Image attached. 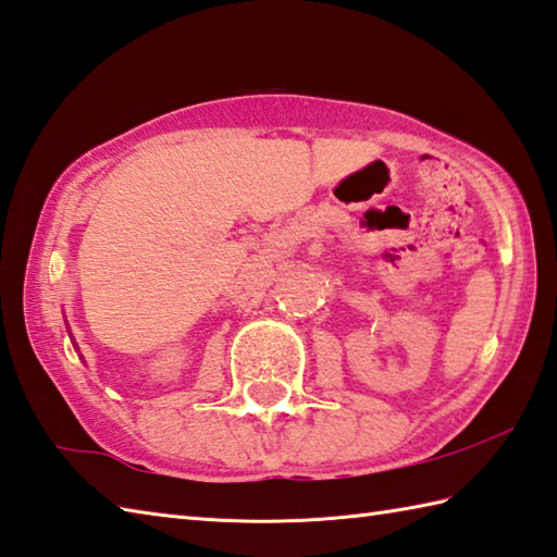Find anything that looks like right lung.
Masks as SVG:
<instances>
[{"label":"right lung","instance_id":"obj_1","mask_svg":"<svg viewBox=\"0 0 557 557\" xmlns=\"http://www.w3.org/2000/svg\"><path fill=\"white\" fill-rule=\"evenodd\" d=\"M66 332H70V329H66ZM70 336H72V332H70ZM72 344H74V336H72ZM74 346H76V344H74ZM76 350H78V348H76Z\"/></svg>","mask_w":557,"mask_h":557}]
</instances>
